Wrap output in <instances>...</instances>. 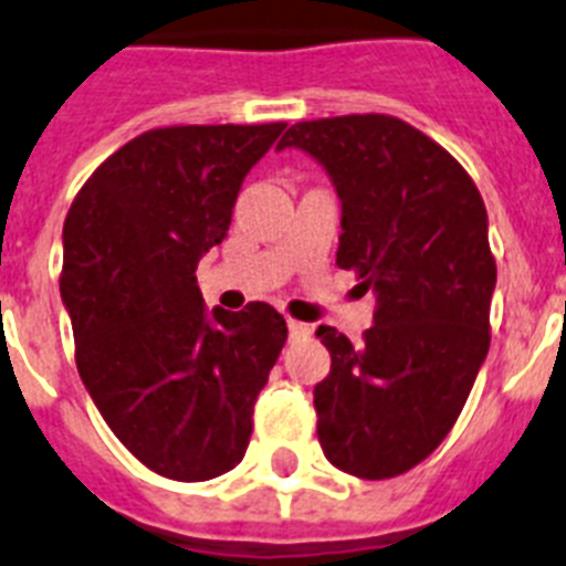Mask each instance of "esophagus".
<instances>
[{"label": "esophagus", "instance_id": "esophagus-1", "mask_svg": "<svg viewBox=\"0 0 566 566\" xmlns=\"http://www.w3.org/2000/svg\"><path fill=\"white\" fill-rule=\"evenodd\" d=\"M308 335H312V329H308L306 323L289 321V337H292V340H301V337H308Z\"/></svg>", "mask_w": 566, "mask_h": 566}]
</instances>
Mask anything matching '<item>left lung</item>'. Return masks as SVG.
<instances>
[{"label": "left lung", "instance_id": "obj_1", "mask_svg": "<svg viewBox=\"0 0 566 566\" xmlns=\"http://www.w3.org/2000/svg\"><path fill=\"white\" fill-rule=\"evenodd\" d=\"M277 148H301L329 174L337 265L378 303L357 346L317 329L332 355L315 386L323 455L366 481L395 478L447 438L490 352L484 200L441 145L384 114L297 123Z\"/></svg>", "mask_w": 566, "mask_h": 566}]
</instances>
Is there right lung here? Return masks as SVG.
I'll list each match as a JSON object with an SVG mask.
<instances>
[{
    "mask_svg": "<svg viewBox=\"0 0 566 566\" xmlns=\"http://www.w3.org/2000/svg\"><path fill=\"white\" fill-rule=\"evenodd\" d=\"M283 128L143 134L91 174L65 217L60 292L76 369L111 432L157 475L209 481L249 447L286 321L269 303L209 312L195 272Z\"/></svg>",
    "mask_w": 566,
    "mask_h": 566,
    "instance_id": "right-lung-1",
    "label": "right lung"
}]
</instances>
